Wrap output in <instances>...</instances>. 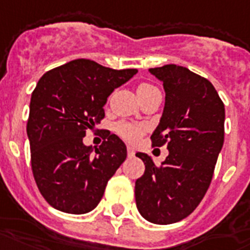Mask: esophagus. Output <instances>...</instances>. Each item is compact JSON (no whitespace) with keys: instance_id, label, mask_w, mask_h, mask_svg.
Masks as SVG:
<instances>
[{"instance_id":"obj_1","label":"esophagus","mask_w":250,"mask_h":250,"mask_svg":"<svg viewBox=\"0 0 250 250\" xmlns=\"http://www.w3.org/2000/svg\"><path fill=\"white\" fill-rule=\"evenodd\" d=\"M127 153H128V156H134V155H135L134 148H132L131 146H128V147H127Z\"/></svg>"}]
</instances>
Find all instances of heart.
<instances>
[{
	"mask_svg": "<svg viewBox=\"0 0 250 250\" xmlns=\"http://www.w3.org/2000/svg\"><path fill=\"white\" fill-rule=\"evenodd\" d=\"M151 88H155L153 86L148 84V83H142L139 87H138V92L139 91H147V90H151ZM118 132H119L125 139L131 140L134 142L142 134V128L138 127V125H128V123H122V125H118Z\"/></svg>",
	"mask_w": 250,
	"mask_h": 250,
	"instance_id": "obj_1",
	"label": "heart"
}]
</instances>
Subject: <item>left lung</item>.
Instances as JSON below:
<instances>
[{"label":"left lung","mask_w":250,"mask_h":250,"mask_svg":"<svg viewBox=\"0 0 250 250\" xmlns=\"http://www.w3.org/2000/svg\"><path fill=\"white\" fill-rule=\"evenodd\" d=\"M148 71L166 92L152 146L167 144L169 153L159 167L147 153H136L146 171L135 182V200L147 221L167 225L189 216L209 188L224 144L225 108L213 84L187 67L166 64Z\"/></svg>","instance_id":"left-lung-1"}]
</instances>
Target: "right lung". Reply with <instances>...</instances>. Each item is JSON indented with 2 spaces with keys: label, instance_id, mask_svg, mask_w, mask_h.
Returning a JSON list of instances; mask_svg holds the SVG:
<instances>
[{
  "label": "right lung",
  "instance_id": "add662e5",
  "mask_svg": "<svg viewBox=\"0 0 250 250\" xmlns=\"http://www.w3.org/2000/svg\"><path fill=\"white\" fill-rule=\"evenodd\" d=\"M136 73V68L114 70L75 59L38 81L26 131L37 187L53 208L83 214L102 200L107 183L127 158V148L115 134L106 136L98 148L84 146L83 138L104 118L111 92Z\"/></svg>",
  "mask_w": 250,
  "mask_h": 250
}]
</instances>
